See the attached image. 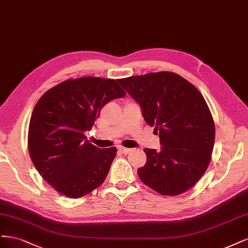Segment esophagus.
<instances>
[{
  "label": "esophagus",
  "mask_w": 248,
  "mask_h": 248,
  "mask_svg": "<svg viewBox=\"0 0 248 248\" xmlns=\"http://www.w3.org/2000/svg\"><path fill=\"white\" fill-rule=\"evenodd\" d=\"M118 151L123 155H127L131 151L130 148H125V147H118Z\"/></svg>",
  "instance_id": "obj_1"
}]
</instances>
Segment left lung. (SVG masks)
Listing matches in <instances>:
<instances>
[{"mask_svg":"<svg viewBox=\"0 0 248 248\" xmlns=\"http://www.w3.org/2000/svg\"><path fill=\"white\" fill-rule=\"evenodd\" d=\"M137 102L144 121L155 126L161 150L145 148L141 181L165 196L194 186L205 173L213 150L215 129L210 110L196 87L172 72L118 79Z\"/></svg>","mask_w":248,"mask_h":248,"instance_id":"1","label":"left lung"}]
</instances>
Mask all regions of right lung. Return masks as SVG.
Returning <instances> with one entry per match:
<instances>
[{
	"mask_svg": "<svg viewBox=\"0 0 248 248\" xmlns=\"http://www.w3.org/2000/svg\"><path fill=\"white\" fill-rule=\"evenodd\" d=\"M114 79H69L47 91L31 116L28 147L42 178L62 195L80 198L105 180L116 147L100 149L86 140L104 105L123 98Z\"/></svg>",
	"mask_w": 248,
	"mask_h": 248,
	"instance_id": "obj_1",
	"label": "right lung"
}]
</instances>
